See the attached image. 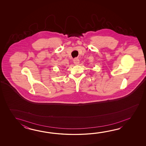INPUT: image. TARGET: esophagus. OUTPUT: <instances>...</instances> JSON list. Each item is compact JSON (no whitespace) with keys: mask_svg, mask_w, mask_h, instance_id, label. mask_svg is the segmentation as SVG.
<instances>
[{"mask_svg":"<svg viewBox=\"0 0 146 146\" xmlns=\"http://www.w3.org/2000/svg\"><path fill=\"white\" fill-rule=\"evenodd\" d=\"M79 62H80V60L78 58H75V59H74V63L76 65H78L79 64Z\"/></svg>","mask_w":146,"mask_h":146,"instance_id":"esophagus-1","label":"esophagus"}]
</instances>
